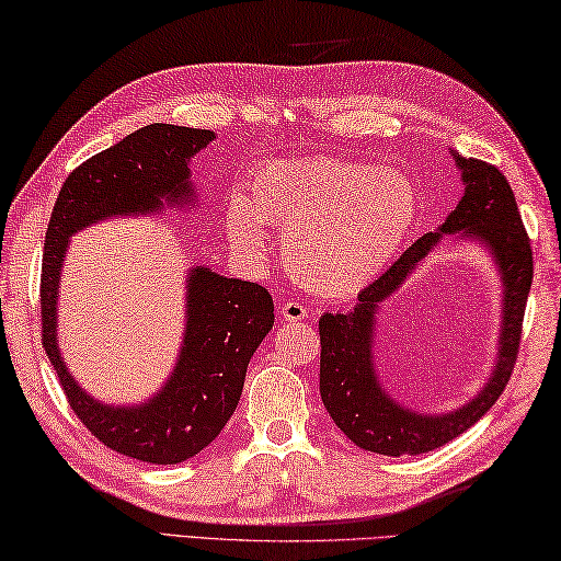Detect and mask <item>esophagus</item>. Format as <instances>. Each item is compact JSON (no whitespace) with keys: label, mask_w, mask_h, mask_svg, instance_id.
<instances>
[{"label":"esophagus","mask_w":561,"mask_h":561,"mask_svg":"<svg viewBox=\"0 0 561 561\" xmlns=\"http://www.w3.org/2000/svg\"><path fill=\"white\" fill-rule=\"evenodd\" d=\"M280 317H283L285 322H300V320H305V317H308V310H305L300 302L288 300L280 308Z\"/></svg>","instance_id":"obj_1"}]
</instances>
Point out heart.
Instances as JSON below:
<instances>
[{
    "mask_svg": "<svg viewBox=\"0 0 561 561\" xmlns=\"http://www.w3.org/2000/svg\"><path fill=\"white\" fill-rule=\"evenodd\" d=\"M420 197L410 178L346 158L276 161L227 203L225 229L239 256H266V225L283 231V256L305 288H366L405 244Z\"/></svg>",
    "mask_w": 561,
    "mask_h": 561,
    "instance_id": "b5f03b06",
    "label": "heart"
}]
</instances>
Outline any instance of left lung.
<instances>
[{"label": "left lung", "instance_id": "left-lung-1", "mask_svg": "<svg viewBox=\"0 0 561 561\" xmlns=\"http://www.w3.org/2000/svg\"><path fill=\"white\" fill-rule=\"evenodd\" d=\"M451 158L461 171L463 195L442 227L417 239L383 276L358 293L354 310L320 317L322 403L334 425L356 447L383 457L432 451L477 425L511 380L520 346L523 314L533 285V249L515 195L495 165L454 151ZM447 233L483 245L500 271L504 290L500 352L492 376L477 397L454 411L425 413L398 404L379 383L373 354L375 330L382 302L402 287Z\"/></svg>", "mask_w": 561, "mask_h": 561}]
</instances>
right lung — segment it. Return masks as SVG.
I'll return each mask as SVG.
<instances>
[{"instance_id": "right-lung-1", "label": "right lung", "mask_w": 561, "mask_h": 561, "mask_svg": "<svg viewBox=\"0 0 561 561\" xmlns=\"http://www.w3.org/2000/svg\"><path fill=\"white\" fill-rule=\"evenodd\" d=\"M217 139L209 129L149 124L92 156L62 183L48 221L41 268L44 348L70 408L102 445L149 463L203 451L244 388L247 366L273 327V298L259 283L195 266L185 278L183 344L165 383L136 405L102 403L68 371L58 348L60 271L72 234L112 217H149L197 203L190 158Z\"/></svg>"}]
</instances>
